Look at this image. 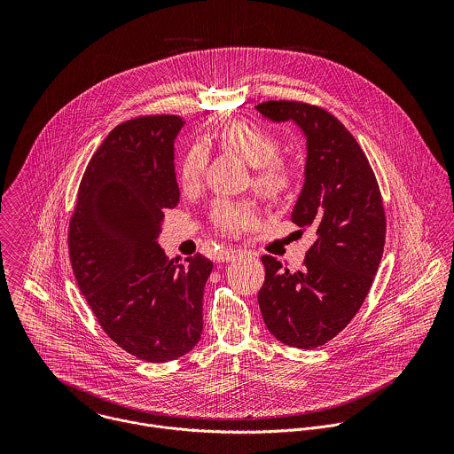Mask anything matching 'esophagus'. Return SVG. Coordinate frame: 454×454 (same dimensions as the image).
Returning <instances> with one entry per match:
<instances>
[{
  "label": "esophagus",
  "instance_id": "esophagus-1",
  "mask_svg": "<svg viewBox=\"0 0 454 454\" xmlns=\"http://www.w3.org/2000/svg\"><path fill=\"white\" fill-rule=\"evenodd\" d=\"M239 255H241L239 250H236V248H225V250H222V252L216 255V260H218V262H232V260L238 259Z\"/></svg>",
  "mask_w": 454,
  "mask_h": 454
}]
</instances>
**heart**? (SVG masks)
Instances as JSON below:
<instances>
[{
	"label": "heart",
	"instance_id": "obj_1",
	"mask_svg": "<svg viewBox=\"0 0 454 454\" xmlns=\"http://www.w3.org/2000/svg\"><path fill=\"white\" fill-rule=\"evenodd\" d=\"M216 139L222 146L239 155L250 168H254V187L269 200H279L294 189L295 173L292 166L278 157V137L254 122L236 121L216 132ZM207 153L200 145H194L182 159L178 169V180L182 189L191 191L199 184ZM211 220L215 227L229 236H236L241 231L257 223V209L245 200H216L211 209Z\"/></svg>",
	"mask_w": 454,
	"mask_h": 454
}]
</instances>
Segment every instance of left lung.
<instances>
[{
  "label": "left lung",
  "instance_id": "8db88e82",
  "mask_svg": "<svg viewBox=\"0 0 454 454\" xmlns=\"http://www.w3.org/2000/svg\"><path fill=\"white\" fill-rule=\"evenodd\" d=\"M255 108L270 122H294L306 137L304 185L292 222L317 234L302 270L262 257V318L283 344L318 348L353 320L378 272L387 232L380 187L356 139L328 112L297 101Z\"/></svg>",
  "mask_w": 454,
  "mask_h": 454
}]
</instances>
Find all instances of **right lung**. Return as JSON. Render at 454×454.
I'll list each match as a JSON object with an SVG mask.
<instances>
[{
	"mask_svg": "<svg viewBox=\"0 0 454 454\" xmlns=\"http://www.w3.org/2000/svg\"><path fill=\"white\" fill-rule=\"evenodd\" d=\"M176 115L132 119L92 155L69 222V259L103 330L139 360L164 364L202 333V295L213 262L168 259L157 239L164 209L180 202Z\"/></svg>",
	"mask_w": 454,
	"mask_h": 454,
	"instance_id": "obj_1",
	"label": "right lung"
}]
</instances>
